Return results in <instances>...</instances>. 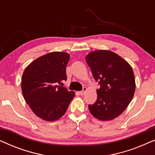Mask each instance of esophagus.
I'll return each instance as SVG.
<instances>
[{
    "mask_svg": "<svg viewBox=\"0 0 155 155\" xmlns=\"http://www.w3.org/2000/svg\"><path fill=\"white\" fill-rule=\"evenodd\" d=\"M87 87H83V90L80 92V95H84V93H85V92L87 91Z\"/></svg>",
    "mask_w": 155,
    "mask_h": 155,
    "instance_id": "esophagus-1",
    "label": "esophagus"
}]
</instances>
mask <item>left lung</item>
<instances>
[{
  "label": "left lung",
  "instance_id": "left-lung-1",
  "mask_svg": "<svg viewBox=\"0 0 155 155\" xmlns=\"http://www.w3.org/2000/svg\"><path fill=\"white\" fill-rule=\"evenodd\" d=\"M86 62L100 88L97 99L89 105L93 116L110 120L125 111L134 95L135 81L130 64L118 54L109 50H97L87 55Z\"/></svg>",
  "mask_w": 155,
  "mask_h": 155
}]
</instances>
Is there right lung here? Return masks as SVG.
Returning a JSON list of instances; mask_svg holds the SVG:
<instances>
[{"mask_svg":"<svg viewBox=\"0 0 155 155\" xmlns=\"http://www.w3.org/2000/svg\"><path fill=\"white\" fill-rule=\"evenodd\" d=\"M70 55L51 52L31 63L23 73V97L36 116L54 121L64 115L75 92L61 86L67 80L66 65Z\"/></svg>","mask_w":155,"mask_h":155,"instance_id":"add662e5","label":"right lung"}]
</instances>
